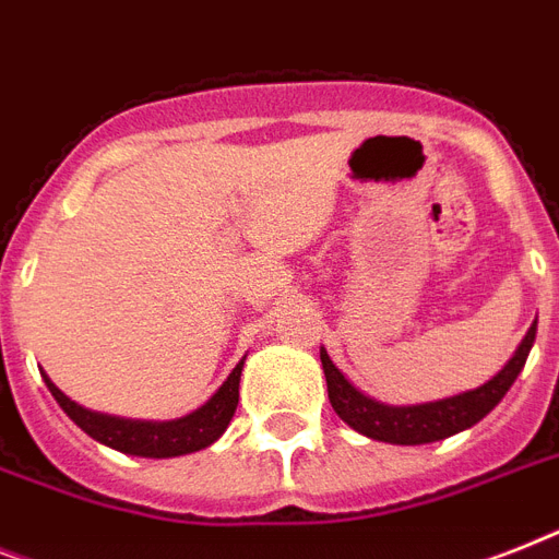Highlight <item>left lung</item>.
Wrapping results in <instances>:
<instances>
[{
    "label": "left lung",
    "mask_w": 559,
    "mask_h": 559,
    "mask_svg": "<svg viewBox=\"0 0 559 559\" xmlns=\"http://www.w3.org/2000/svg\"><path fill=\"white\" fill-rule=\"evenodd\" d=\"M534 335H537V321L528 326V333L508 358L500 373L491 376L488 382L474 390L456 393V396H444L437 402H421V405H384L376 402L367 393L356 388L347 376L333 365V358L326 356L321 347V367H324L326 393H330V405L338 413V419L347 421L353 430L361 437L376 439V442L390 444H428L448 439L460 430L474 428L476 421L485 419L493 407L500 405L516 376L525 367L531 347H534Z\"/></svg>",
    "instance_id": "8db88e82"
}]
</instances>
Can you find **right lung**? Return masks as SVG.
<instances>
[{
  "label": "right lung",
  "mask_w": 559,
  "mask_h": 559,
  "mask_svg": "<svg viewBox=\"0 0 559 559\" xmlns=\"http://www.w3.org/2000/svg\"><path fill=\"white\" fill-rule=\"evenodd\" d=\"M243 361H247V356L240 358L233 373L226 376V382L198 411L169 421L126 419V416L88 411V407L76 405L74 399H68L48 379V373H43V379L48 384V390H51V396L57 399V405L68 413V419L74 421L76 428H83L91 439H97L99 444H108V448H115L120 453H129V456L171 460V456L203 451V448H209V444L224 437V430L229 428V421L235 416V407H238V388Z\"/></svg>",
  "instance_id": "right-lung-1"
}]
</instances>
